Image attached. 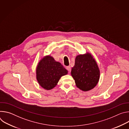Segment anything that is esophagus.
Returning <instances> with one entry per match:
<instances>
[{
  "instance_id": "1",
  "label": "esophagus",
  "mask_w": 129,
  "mask_h": 129,
  "mask_svg": "<svg viewBox=\"0 0 129 129\" xmlns=\"http://www.w3.org/2000/svg\"><path fill=\"white\" fill-rule=\"evenodd\" d=\"M66 69L68 71V72H70V71H71V67H70V66H66Z\"/></svg>"
}]
</instances>
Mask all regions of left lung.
I'll list each match as a JSON object with an SVG mask.
<instances>
[{
  "mask_svg": "<svg viewBox=\"0 0 129 129\" xmlns=\"http://www.w3.org/2000/svg\"><path fill=\"white\" fill-rule=\"evenodd\" d=\"M71 75L78 88L84 91L94 88L99 82L100 71L97 63L90 53L76 57Z\"/></svg>",
  "mask_w": 129,
  "mask_h": 129,
  "instance_id": "obj_1",
  "label": "left lung"
}]
</instances>
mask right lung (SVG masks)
Here are the masks:
<instances>
[{
    "mask_svg": "<svg viewBox=\"0 0 129 129\" xmlns=\"http://www.w3.org/2000/svg\"><path fill=\"white\" fill-rule=\"evenodd\" d=\"M67 73L63 66L50 56L42 58L36 68V78L39 84L47 90L53 88L61 77Z\"/></svg>",
    "mask_w": 129,
    "mask_h": 129,
    "instance_id": "1",
    "label": "right lung"
}]
</instances>
